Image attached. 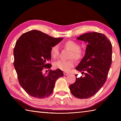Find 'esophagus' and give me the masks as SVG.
<instances>
[{
	"label": "esophagus",
	"mask_w": 121,
	"mask_h": 121,
	"mask_svg": "<svg viewBox=\"0 0 121 121\" xmlns=\"http://www.w3.org/2000/svg\"><path fill=\"white\" fill-rule=\"evenodd\" d=\"M63 74H64L65 76H67L69 75V73H67V72H64L63 73Z\"/></svg>",
	"instance_id": "1"
}]
</instances>
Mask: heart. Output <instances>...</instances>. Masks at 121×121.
<instances>
[{
  "label": "heart",
  "mask_w": 121,
  "mask_h": 121,
  "mask_svg": "<svg viewBox=\"0 0 121 121\" xmlns=\"http://www.w3.org/2000/svg\"><path fill=\"white\" fill-rule=\"evenodd\" d=\"M65 48L71 51L70 58L74 59L75 60L79 61L83 58L84 52L80 48L78 43L73 40H68L63 44ZM59 54V51L58 45H55L51 47L50 48V55L53 59H56ZM75 65L74 61L70 60L69 61L58 60L54 63L55 68L59 69L64 71H68Z\"/></svg>",
  "instance_id": "obj_1"
}]
</instances>
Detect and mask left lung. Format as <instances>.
<instances>
[{"label": "left lung", "instance_id": "obj_1", "mask_svg": "<svg viewBox=\"0 0 121 121\" xmlns=\"http://www.w3.org/2000/svg\"><path fill=\"white\" fill-rule=\"evenodd\" d=\"M77 39L87 43L85 56L76 68L85 76L76 78L69 89L75 97L87 99L106 82L112 64V45L105 35L97 32L84 34Z\"/></svg>", "mask_w": 121, "mask_h": 121}]
</instances>
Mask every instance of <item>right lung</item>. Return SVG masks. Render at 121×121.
I'll return each instance as SVG.
<instances>
[{
	"label": "right lung",
	"mask_w": 121,
	"mask_h": 121,
	"mask_svg": "<svg viewBox=\"0 0 121 121\" xmlns=\"http://www.w3.org/2000/svg\"><path fill=\"white\" fill-rule=\"evenodd\" d=\"M62 39L36 30L26 32L18 39L14 48V65L20 85L29 95L39 99L48 97L56 79L63 76L59 69L50 70L47 75L42 71L52 65L48 63L51 48Z\"/></svg>",
	"instance_id": "obj_1"
}]
</instances>
